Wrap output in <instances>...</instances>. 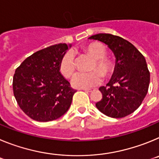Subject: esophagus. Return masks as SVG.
I'll return each instance as SVG.
<instances>
[{
	"label": "esophagus",
	"mask_w": 159,
	"mask_h": 159,
	"mask_svg": "<svg viewBox=\"0 0 159 159\" xmlns=\"http://www.w3.org/2000/svg\"><path fill=\"white\" fill-rule=\"evenodd\" d=\"M84 90V92H93V90L92 89H88V88H84V89H82Z\"/></svg>",
	"instance_id": "esophagus-1"
}]
</instances>
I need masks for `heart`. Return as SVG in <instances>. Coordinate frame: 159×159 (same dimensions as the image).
Instances as JSON below:
<instances>
[{"instance_id":"obj_1","label":"heart","mask_w":159,"mask_h":159,"mask_svg":"<svg viewBox=\"0 0 159 159\" xmlns=\"http://www.w3.org/2000/svg\"><path fill=\"white\" fill-rule=\"evenodd\" d=\"M83 51L88 53L94 59L91 72L76 73L72 80L71 84L77 88H89L95 87L102 82V75L105 78L110 76L113 71V64L106 57L107 49L99 42H92L82 47ZM59 69L60 73L66 78H70L75 70V55L71 51H67L60 61Z\"/></svg>"}]
</instances>
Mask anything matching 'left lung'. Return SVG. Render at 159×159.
<instances>
[{"mask_svg":"<svg viewBox=\"0 0 159 159\" xmlns=\"http://www.w3.org/2000/svg\"><path fill=\"white\" fill-rule=\"evenodd\" d=\"M89 39L106 43L116 57V67L106 87H100L102 98L95 103L98 110L111 118H123L141 105L148 92L150 71L145 57L131 43L108 33Z\"/></svg>","mask_w":159,"mask_h":159,"instance_id":"8db88e82","label":"left lung"}]
</instances>
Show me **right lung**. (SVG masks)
Listing matches in <instances>:
<instances>
[{
  "label": "right lung",
  "mask_w": 159,
  "mask_h": 159,
  "mask_svg": "<svg viewBox=\"0 0 159 159\" xmlns=\"http://www.w3.org/2000/svg\"><path fill=\"white\" fill-rule=\"evenodd\" d=\"M68 47L71 45L58 43L36 52L15 71L14 96L20 109L33 120L52 121L64 115L71 106L76 91L59 69Z\"/></svg>",
  "instance_id": "1"
}]
</instances>
